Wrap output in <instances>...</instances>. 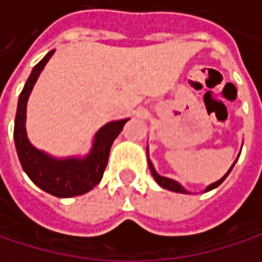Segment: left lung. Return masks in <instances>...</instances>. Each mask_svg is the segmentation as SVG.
Returning <instances> with one entry per match:
<instances>
[{
	"label": "left lung",
	"mask_w": 262,
	"mask_h": 262,
	"mask_svg": "<svg viewBox=\"0 0 262 262\" xmlns=\"http://www.w3.org/2000/svg\"><path fill=\"white\" fill-rule=\"evenodd\" d=\"M235 165V162L232 163V166ZM148 166H150V171H151V176L155 177V180L157 181V184L159 186H162L163 189H168V190H172V192H179V193H187V190L181 186V184H179L177 181H174V180H171V179H166V177H162V176H159L157 172H156V169H155V166H153V163L148 160ZM232 166L229 168V171L226 172L225 176L222 177V179L219 180V181H216V183H213V184H210L207 189H205V192H208V190H211V189H214V187H217L224 180L228 177V174L231 172V169H232Z\"/></svg>",
	"instance_id": "obj_1"
}]
</instances>
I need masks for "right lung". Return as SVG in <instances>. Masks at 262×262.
I'll return each instance as SVG.
<instances>
[{"label": "right lung", "mask_w": 262, "mask_h": 262, "mask_svg": "<svg viewBox=\"0 0 262 262\" xmlns=\"http://www.w3.org/2000/svg\"><path fill=\"white\" fill-rule=\"evenodd\" d=\"M54 52L55 51L52 49L43 60L34 66L19 96L16 118H14V144L24 171L33 180L36 186L54 196L72 198L86 193L88 190H91L100 183L109 159L111 145L114 139L120 135V132L123 130L129 118L111 121L105 124L96 133L93 148L90 155L83 159H78V157L55 159L33 147L27 138V130H25L27 102L38 75L41 73L49 58L54 55Z\"/></svg>", "instance_id": "add662e5"}]
</instances>
